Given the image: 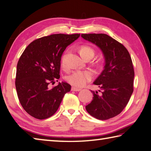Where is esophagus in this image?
Segmentation results:
<instances>
[{
  "label": "esophagus",
  "instance_id": "esophagus-1",
  "mask_svg": "<svg viewBox=\"0 0 151 151\" xmlns=\"http://www.w3.org/2000/svg\"><path fill=\"white\" fill-rule=\"evenodd\" d=\"M81 88H77V87H72V91H81Z\"/></svg>",
  "mask_w": 151,
  "mask_h": 151
}]
</instances>
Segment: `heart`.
Segmentation results:
<instances>
[{"label":"heart","instance_id":"b5f03b06","mask_svg":"<svg viewBox=\"0 0 151 151\" xmlns=\"http://www.w3.org/2000/svg\"><path fill=\"white\" fill-rule=\"evenodd\" d=\"M79 53L83 58L91 57L93 58L94 55V50L89 45H82L79 48ZM61 65L63 67L65 66V57L63 56L61 59ZM93 79V73L89 71H82L76 70L70 73L66 77V80L69 83L77 87H82L91 81Z\"/></svg>","mask_w":151,"mask_h":151}]
</instances>
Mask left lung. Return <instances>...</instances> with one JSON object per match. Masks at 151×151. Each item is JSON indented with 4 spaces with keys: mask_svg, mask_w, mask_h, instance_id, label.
Instances as JSON below:
<instances>
[{
    "mask_svg": "<svg viewBox=\"0 0 151 151\" xmlns=\"http://www.w3.org/2000/svg\"><path fill=\"white\" fill-rule=\"evenodd\" d=\"M81 37L98 46L105 60L104 70L93 82L101 88V93L91 91L94 97L86 110L97 119L113 118L122 112L133 93L131 57L124 45L105 34H83Z\"/></svg>",
    "mask_w": 151,
    "mask_h": 151,
    "instance_id": "1",
    "label": "left lung"
}]
</instances>
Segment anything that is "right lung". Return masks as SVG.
<instances>
[{
	"label": "right lung",
	"instance_id": "right-lung-1",
	"mask_svg": "<svg viewBox=\"0 0 151 151\" xmlns=\"http://www.w3.org/2000/svg\"><path fill=\"white\" fill-rule=\"evenodd\" d=\"M79 36L57 34L42 37L30 43L21 55L15 88L21 106L33 117L42 120L54 115L64 94L71 90L66 82H59L51 89L48 85L60 78L63 52Z\"/></svg>",
	"mask_w": 151,
	"mask_h": 151
}]
</instances>
